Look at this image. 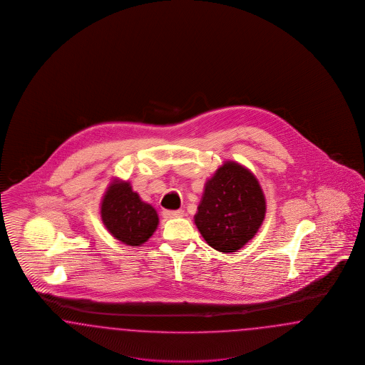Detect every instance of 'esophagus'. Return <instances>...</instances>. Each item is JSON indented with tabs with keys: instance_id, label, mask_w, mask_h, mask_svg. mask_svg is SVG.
I'll return each instance as SVG.
<instances>
[{
	"instance_id": "obj_1",
	"label": "esophagus",
	"mask_w": 365,
	"mask_h": 365,
	"mask_svg": "<svg viewBox=\"0 0 365 365\" xmlns=\"http://www.w3.org/2000/svg\"><path fill=\"white\" fill-rule=\"evenodd\" d=\"M185 215V212L182 209L179 210H163V216L165 219H174V217H182Z\"/></svg>"
}]
</instances>
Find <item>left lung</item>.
<instances>
[{
  "instance_id": "8db88e82",
  "label": "left lung",
  "mask_w": 365,
  "mask_h": 365,
  "mask_svg": "<svg viewBox=\"0 0 365 365\" xmlns=\"http://www.w3.org/2000/svg\"><path fill=\"white\" fill-rule=\"evenodd\" d=\"M266 200L255 175L236 161H225L206 180L194 222L206 243L220 252L246 246L262 225Z\"/></svg>"
}]
</instances>
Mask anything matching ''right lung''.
Listing matches in <instances>:
<instances>
[{
	"mask_svg": "<svg viewBox=\"0 0 365 365\" xmlns=\"http://www.w3.org/2000/svg\"><path fill=\"white\" fill-rule=\"evenodd\" d=\"M101 216L107 231L131 247L144 245L159 225L156 209L133 191L130 182L120 179H114L104 192Z\"/></svg>",
	"mask_w": 365,
	"mask_h": 365,
	"instance_id": "right-lung-1",
	"label": "right lung"
}]
</instances>
